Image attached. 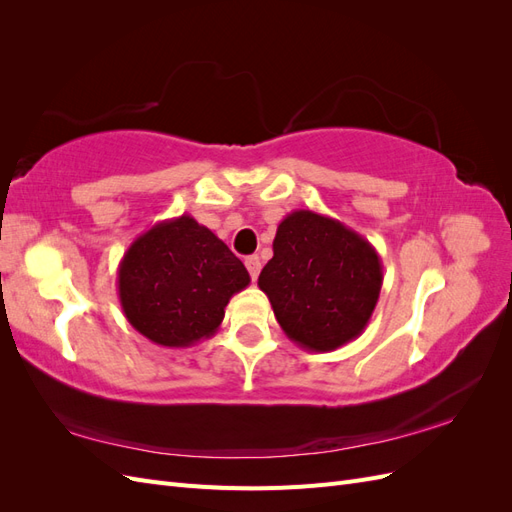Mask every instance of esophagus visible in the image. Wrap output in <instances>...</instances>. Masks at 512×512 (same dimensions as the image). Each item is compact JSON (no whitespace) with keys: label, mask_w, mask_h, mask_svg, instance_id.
Masks as SVG:
<instances>
[{"label":"esophagus","mask_w":512,"mask_h":512,"mask_svg":"<svg viewBox=\"0 0 512 512\" xmlns=\"http://www.w3.org/2000/svg\"><path fill=\"white\" fill-rule=\"evenodd\" d=\"M245 267H247V271H250V275H252V280H258V273H260V258L258 256H247L245 258Z\"/></svg>","instance_id":"34e87169"}]
</instances>
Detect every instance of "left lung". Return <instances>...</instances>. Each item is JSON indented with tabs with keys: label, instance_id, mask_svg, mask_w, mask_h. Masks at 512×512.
I'll use <instances>...</instances> for the list:
<instances>
[{
	"label": "left lung",
	"instance_id": "left-lung-1",
	"mask_svg": "<svg viewBox=\"0 0 512 512\" xmlns=\"http://www.w3.org/2000/svg\"><path fill=\"white\" fill-rule=\"evenodd\" d=\"M258 286L288 339L331 352L365 331L380 297L382 262L356 230L297 209L277 226Z\"/></svg>",
	"mask_w": 512,
	"mask_h": 512
}]
</instances>
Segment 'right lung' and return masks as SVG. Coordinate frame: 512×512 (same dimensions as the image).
I'll return each mask as SVG.
<instances>
[{
    "instance_id": "obj_1",
    "label": "right lung",
    "mask_w": 512,
    "mask_h": 512,
    "mask_svg": "<svg viewBox=\"0 0 512 512\" xmlns=\"http://www.w3.org/2000/svg\"><path fill=\"white\" fill-rule=\"evenodd\" d=\"M250 273L192 215L158 222L123 254L117 290L123 314L149 342L188 348L220 329L232 294Z\"/></svg>"
}]
</instances>
